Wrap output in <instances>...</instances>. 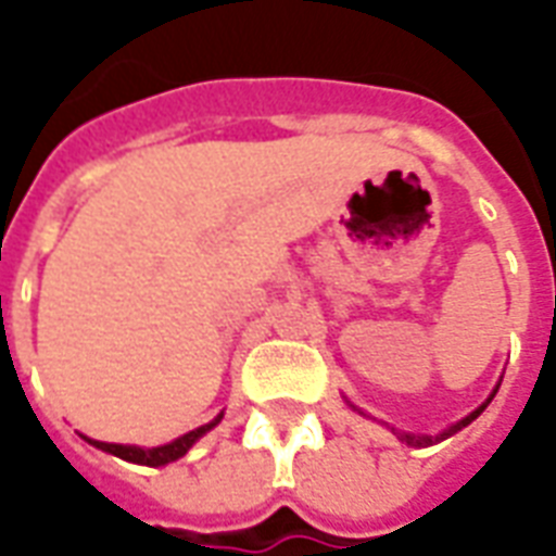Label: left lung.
Here are the masks:
<instances>
[{
    "label": "left lung",
    "instance_id": "1",
    "mask_svg": "<svg viewBox=\"0 0 556 556\" xmlns=\"http://www.w3.org/2000/svg\"><path fill=\"white\" fill-rule=\"evenodd\" d=\"M497 386H501V382H497ZM497 386H495V389H492V394H489L486 401H483V404L477 406L475 413H468L466 418H459V421H456V425H451V427H447V430H442V433H439V435H415V433H404V430H394V427H392V433L397 435V439H401V442H406V445H409V447H430V445H435V442H442V439H447V435L459 433V430H463V427L471 425V421H475L477 415L483 413V409H486V406L492 404V397H495ZM353 409H356V406H353Z\"/></svg>",
    "mask_w": 556,
    "mask_h": 556
}]
</instances>
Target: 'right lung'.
<instances>
[{"label":"right lung","instance_id":"right-lung-1","mask_svg":"<svg viewBox=\"0 0 556 556\" xmlns=\"http://www.w3.org/2000/svg\"><path fill=\"white\" fill-rule=\"evenodd\" d=\"M220 418H224V413L217 415L215 421H208V425L197 427V430H191V433L179 435V439H174V442H167V445H159V447H138V445H114V442H97V439H88V435H81L88 445L100 447V451H105V454H114L121 456V459H126V463H138V466H150V468H159V466H167V463H176L179 456H185L191 447L203 439L212 427L220 425Z\"/></svg>","mask_w":556,"mask_h":556}]
</instances>
